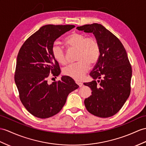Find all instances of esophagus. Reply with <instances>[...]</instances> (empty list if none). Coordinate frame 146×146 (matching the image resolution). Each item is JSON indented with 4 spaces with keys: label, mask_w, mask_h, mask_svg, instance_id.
<instances>
[{
    "label": "esophagus",
    "mask_w": 146,
    "mask_h": 146,
    "mask_svg": "<svg viewBox=\"0 0 146 146\" xmlns=\"http://www.w3.org/2000/svg\"><path fill=\"white\" fill-rule=\"evenodd\" d=\"M76 84L79 85V86L80 87H81L82 86V82H79V81H76Z\"/></svg>",
    "instance_id": "34e87169"
}]
</instances>
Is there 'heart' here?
<instances>
[{
	"label": "heart",
	"instance_id": "b5f03b06",
	"mask_svg": "<svg viewBox=\"0 0 146 146\" xmlns=\"http://www.w3.org/2000/svg\"><path fill=\"white\" fill-rule=\"evenodd\" d=\"M64 43L68 49H76L77 62L70 64L63 69L65 76L80 80L89 69L90 65L95 64L100 56V46L97 39L87 37L81 33H74L66 38ZM53 58L60 64H67V57L64 49L61 46L54 43L52 46Z\"/></svg>",
	"mask_w": 146,
	"mask_h": 146
}]
</instances>
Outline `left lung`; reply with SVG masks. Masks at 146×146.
Instances as JSON below:
<instances>
[{
    "instance_id": "1",
    "label": "left lung",
    "mask_w": 146,
    "mask_h": 146,
    "mask_svg": "<svg viewBox=\"0 0 146 146\" xmlns=\"http://www.w3.org/2000/svg\"><path fill=\"white\" fill-rule=\"evenodd\" d=\"M77 29L93 33L100 46V58L90 73L94 80L84 84L92 90L85 106L91 114L108 118L119 111L130 95L132 68L128 57L119 39L101 24Z\"/></svg>"
}]
</instances>
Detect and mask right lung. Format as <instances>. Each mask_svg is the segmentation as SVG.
<instances>
[{
    "mask_svg": "<svg viewBox=\"0 0 146 146\" xmlns=\"http://www.w3.org/2000/svg\"><path fill=\"white\" fill-rule=\"evenodd\" d=\"M74 25L42 26L25 41L17 56L15 82L22 104L31 115L48 118L58 113L71 92L79 88L72 78L48 84L51 76H58L61 69L52 54L57 38Z\"/></svg>",
    "mask_w": 146,
    "mask_h": 146,
    "instance_id": "1",
    "label": "right lung"
}]
</instances>
